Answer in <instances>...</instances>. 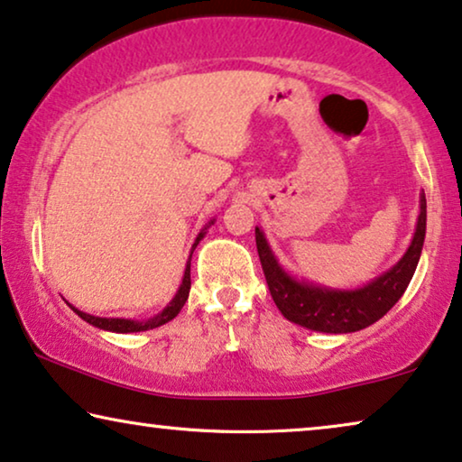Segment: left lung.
<instances>
[{
    "mask_svg": "<svg viewBox=\"0 0 462 462\" xmlns=\"http://www.w3.org/2000/svg\"><path fill=\"white\" fill-rule=\"evenodd\" d=\"M424 232H427V199L420 194V215L408 251L391 270L359 289H329L287 274L276 262L260 227H255V245L270 295L282 317L312 331L350 334L370 328L397 304L420 260Z\"/></svg>",
    "mask_w": 462,
    "mask_h": 462,
    "instance_id": "left-lung-1",
    "label": "left lung"
}]
</instances>
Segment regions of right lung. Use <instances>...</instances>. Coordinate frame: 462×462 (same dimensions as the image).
<instances>
[{
    "label": "right lung",
    "mask_w": 462,
    "mask_h": 462,
    "mask_svg": "<svg viewBox=\"0 0 462 462\" xmlns=\"http://www.w3.org/2000/svg\"><path fill=\"white\" fill-rule=\"evenodd\" d=\"M213 224V219L208 221V224L202 227V232L199 236H196V243L192 247V254L196 249V245L200 243V238L207 235V227ZM192 254H189V260H192ZM189 260H188V266H186V273H183V281L180 289H177L175 298L171 300V304L164 309L160 315H156L153 319H147V321H133V319H106V317H92V315H86V312L78 310L76 306H71V310L76 312L79 319H84L86 323L95 325L98 329H106V331H116V334H133V331H147V329H153V328H160V325L169 323L171 319H175L180 315V310L183 309V304H186L188 295H189V285H192V281H189Z\"/></svg>",
    "instance_id": "1"
}]
</instances>
